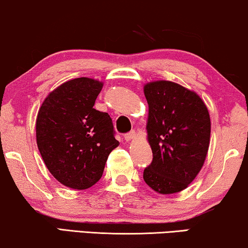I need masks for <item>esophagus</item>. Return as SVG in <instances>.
Listing matches in <instances>:
<instances>
[{"label":"esophagus","instance_id":"34e87169","mask_svg":"<svg viewBox=\"0 0 248 248\" xmlns=\"http://www.w3.org/2000/svg\"><path fill=\"white\" fill-rule=\"evenodd\" d=\"M135 138V132L134 131H131V132H128V133H126L124 135V139L126 141H131V140H133V139Z\"/></svg>","mask_w":248,"mask_h":248}]
</instances>
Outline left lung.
Instances as JSON below:
<instances>
[{
    "instance_id": "8db88e82",
    "label": "left lung",
    "mask_w": 248,
    "mask_h": 248,
    "mask_svg": "<svg viewBox=\"0 0 248 248\" xmlns=\"http://www.w3.org/2000/svg\"><path fill=\"white\" fill-rule=\"evenodd\" d=\"M144 96L154 158L143 179L155 192L174 194L187 187L204 164L211 133L208 108L194 91L171 81L147 83Z\"/></svg>"
}]
</instances>
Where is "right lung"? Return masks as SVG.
I'll list each match as a JSON object with an SVG mask.
<instances>
[{
  "label": "right lung",
  "instance_id": "right-lung-1",
  "mask_svg": "<svg viewBox=\"0 0 248 248\" xmlns=\"http://www.w3.org/2000/svg\"><path fill=\"white\" fill-rule=\"evenodd\" d=\"M103 82L77 78L53 90L36 121L39 152L54 177L74 189H87L103 176L108 155L118 147L111 118L94 109Z\"/></svg>",
  "mask_w": 248,
  "mask_h": 248
}]
</instances>
